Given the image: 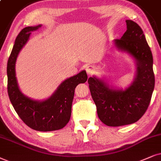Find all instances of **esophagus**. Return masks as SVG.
I'll return each instance as SVG.
<instances>
[{
	"instance_id": "34e87169",
	"label": "esophagus",
	"mask_w": 161,
	"mask_h": 161,
	"mask_svg": "<svg viewBox=\"0 0 161 161\" xmlns=\"http://www.w3.org/2000/svg\"><path fill=\"white\" fill-rule=\"evenodd\" d=\"M96 70H97V68H96V67L94 65H87L85 67V70H86L87 74L88 75H92L94 74L96 72Z\"/></svg>"
}]
</instances>
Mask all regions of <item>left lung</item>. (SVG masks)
Returning <instances> with one entry per match:
<instances>
[{
  "label": "left lung",
  "instance_id": "8db88e82",
  "mask_svg": "<svg viewBox=\"0 0 161 161\" xmlns=\"http://www.w3.org/2000/svg\"><path fill=\"white\" fill-rule=\"evenodd\" d=\"M126 30L119 39H115L118 50L128 53L135 58L137 72L134 82L125 91L110 87L96 76L87 80L99 119L108 126L134 123L147 110L154 87L153 57L140 26L126 20Z\"/></svg>",
  "mask_w": 161,
  "mask_h": 161
}]
</instances>
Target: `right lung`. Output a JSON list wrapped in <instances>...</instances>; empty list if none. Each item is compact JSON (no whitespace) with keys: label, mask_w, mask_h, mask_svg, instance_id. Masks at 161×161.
I'll return each mask as SVG.
<instances>
[{"label":"right lung","mask_w":161,"mask_h":161,"mask_svg":"<svg viewBox=\"0 0 161 161\" xmlns=\"http://www.w3.org/2000/svg\"><path fill=\"white\" fill-rule=\"evenodd\" d=\"M42 25L26 26L19 32L7 62V91L10 102L22 121L32 129L40 131H56L64 128L70 120L71 107L76 87L87 79L86 71L67 79L57 90L44 101L31 99L24 96L18 87L15 77L18 55L29 39L31 32Z\"/></svg>","instance_id":"right-lung-1"}]
</instances>
